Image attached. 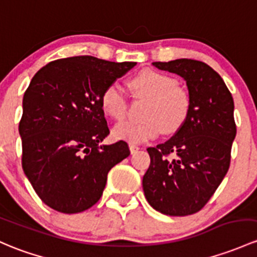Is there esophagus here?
Masks as SVG:
<instances>
[{
	"label": "esophagus",
	"mask_w": 257,
	"mask_h": 257,
	"mask_svg": "<svg viewBox=\"0 0 257 257\" xmlns=\"http://www.w3.org/2000/svg\"><path fill=\"white\" fill-rule=\"evenodd\" d=\"M140 148L138 147V145H134V144H129V150H131L132 154H136L138 150H139Z\"/></svg>",
	"instance_id": "1"
}]
</instances>
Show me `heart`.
Returning a JSON list of instances; mask_svg holds the SVG:
<instances>
[{
  "instance_id": "obj_1",
  "label": "heart",
  "mask_w": 257,
  "mask_h": 257,
  "mask_svg": "<svg viewBox=\"0 0 257 257\" xmlns=\"http://www.w3.org/2000/svg\"><path fill=\"white\" fill-rule=\"evenodd\" d=\"M131 86L138 96L149 99L143 121H123L113 129L115 139L140 144L155 139L161 133L178 131L187 120L191 109L190 93L178 86L170 75L144 69L131 79ZM103 112L112 119L121 120L128 110V98L119 83H109L101 94Z\"/></svg>"
}]
</instances>
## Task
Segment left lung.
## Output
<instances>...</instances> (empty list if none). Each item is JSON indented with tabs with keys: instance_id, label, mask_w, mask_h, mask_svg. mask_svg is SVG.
Listing matches in <instances>:
<instances>
[{
	"instance_id": "left-lung-1",
	"label": "left lung",
	"mask_w": 257,
	"mask_h": 257,
	"mask_svg": "<svg viewBox=\"0 0 257 257\" xmlns=\"http://www.w3.org/2000/svg\"><path fill=\"white\" fill-rule=\"evenodd\" d=\"M153 65L185 79L191 109L174 137L148 148L150 166L143 190L154 209L183 217L206 206L228 172L236 136L234 101L220 75L202 61L177 59Z\"/></svg>"
}]
</instances>
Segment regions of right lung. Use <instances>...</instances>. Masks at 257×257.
Segmentation results:
<instances>
[{"label": "right lung", "mask_w": 257, "mask_h": 257, "mask_svg": "<svg viewBox=\"0 0 257 257\" xmlns=\"http://www.w3.org/2000/svg\"><path fill=\"white\" fill-rule=\"evenodd\" d=\"M137 63L93 56L59 59L34 75L20 121L22 167L39 198L61 213H80L98 202L128 144L99 145L109 134L101 94Z\"/></svg>", "instance_id": "1"}]
</instances>
